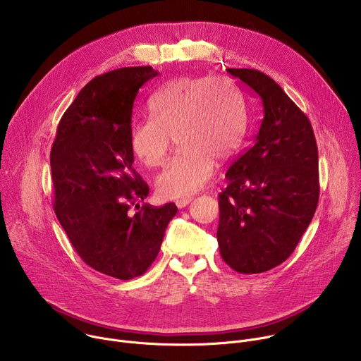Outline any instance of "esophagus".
Here are the masks:
<instances>
[{"label": "esophagus", "instance_id": "obj_1", "mask_svg": "<svg viewBox=\"0 0 361 361\" xmlns=\"http://www.w3.org/2000/svg\"><path fill=\"white\" fill-rule=\"evenodd\" d=\"M191 202V197H185V198H181V200H177L176 201V205L178 209H184L187 207V205Z\"/></svg>", "mask_w": 361, "mask_h": 361}]
</instances>
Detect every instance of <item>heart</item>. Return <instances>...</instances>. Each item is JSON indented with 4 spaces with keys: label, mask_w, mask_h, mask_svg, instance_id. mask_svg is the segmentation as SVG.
<instances>
[{
    "label": "heart",
    "mask_w": 361,
    "mask_h": 361,
    "mask_svg": "<svg viewBox=\"0 0 361 361\" xmlns=\"http://www.w3.org/2000/svg\"><path fill=\"white\" fill-rule=\"evenodd\" d=\"M151 118L130 127V148L145 167L164 164L171 140L180 151L157 177L167 200L184 198L209 184L214 160L230 159L240 147L245 124L231 82L223 78L180 77L148 102Z\"/></svg>",
    "instance_id": "heart-1"
}]
</instances>
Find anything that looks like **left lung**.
Returning <instances> with one entry per match:
<instances>
[{
	"label": "left lung",
	"mask_w": 361,
	"mask_h": 361,
	"mask_svg": "<svg viewBox=\"0 0 361 361\" xmlns=\"http://www.w3.org/2000/svg\"><path fill=\"white\" fill-rule=\"evenodd\" d=\"M263 107L252 145L230 166L219 195L217 240L235 271H269L297 247L319 202V151L305 114L257 70L227 68Z\"/></svg>",
	"instance_id": "obj_1"
}]
</instances>
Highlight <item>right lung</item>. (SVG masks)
Wrapping results in <instances>:
<instances>
[{
    "mask_svg": "<svg viewBox=\"0 0 361 361\" xmlns=\"http://www.w3.org/2000/svg\"><path fill=\"white\" fill-rule=\"evenodd\" d=\"M157 75L148 66L91 80L64 113L51 148L60 224L84 263L120 280L147 271L177 214L174 202L140 207L149 188L133 167L130 148L134 99Z\"/></svg>",
    "mask_w": 361,
    "mask_h": 361,
    "instance_id": "add662e5",
    "label": "right lung"
}]
</instances>
